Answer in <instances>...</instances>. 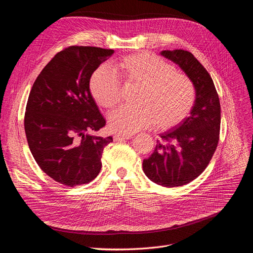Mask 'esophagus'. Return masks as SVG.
I'll return each mask as SVG.
<instances>
[{
	"label": "esophagus",
	"mask_w": 253,
	"mask_h": 253,
	"mask_svg": "<svg viewBox=\"0 0 253 253\" xmlns=\"http://www.w3.org/2000/svg\"><path fill=\"white\" fill-rule=\"evenodd\" d=\"M130 137H132V135H128V134H115L114 140L115 141H123V140H127Z\"/></svg>",
	"instance_id": "1"
}]
</instances>
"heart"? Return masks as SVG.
Returning a JSON list of instances; mask_svg holds the SVG:
<instances>
[{"label":"heart","instance_id":"obj_1","mask_svg":"<svg viewBox=\"0 0 253 253\" xmlns=\"http://www.w3.org/2000/svg\"><path fill=\"white\" fill-rule=\"evenodd\" d=\"M120 82L138 85L134 97L137 105L121 107L110 115L109 126L115 132L135 133L154 124L161 130L172 128L188 117L196 100L191 79L154 54L127 55L111 68H97L90 79L96 103L108 110L115 108L121 98Z\"/></svg>","mask_w":253,"mask_h":253}]
</instances>
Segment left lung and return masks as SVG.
Returning a JSON list of instances; mask_svg holds the SVG:
<instances>
[{"mask_svg": "<svg viewBox=\"0 0 253 253\" xmlns=\"http://www.w3.org/2000/svg\"><path fill=\"white\" fill-rule=\"evenodd\" d=\"M161 55L178 64L196 90L191 115L161 134L154 153L143 160V171L150 180L172 188L189 184L208 167L219 142L221 107L213 80L193 54L174 49Z\"/></svg>", "mask_w": 253, "mask_h": 253, "instance_id": "obj_1", "label": "left lung"}]
</instances>
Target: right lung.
I'll use <instances>...</instances> for the list:
<instances>
[{
	"instance_id": "obj_1",
	"label": "right lung",
	"mask_w": 253,
	"mask_h": 253,
	"mask_svg": "<svg viewBox=\"0 0 253 253\" xmlns=\"http://www.w3.org/2000/svg\"><path fill=\"white\" fill-rule=\"evenodd\" d=\"M113 49L72 45L42 70L25 113L29 148L44 173L67 187L88 184L102 168L105 146L113 138L94 133L106 120L90 93V78Z\"/></svg>"
}]
</instances>
